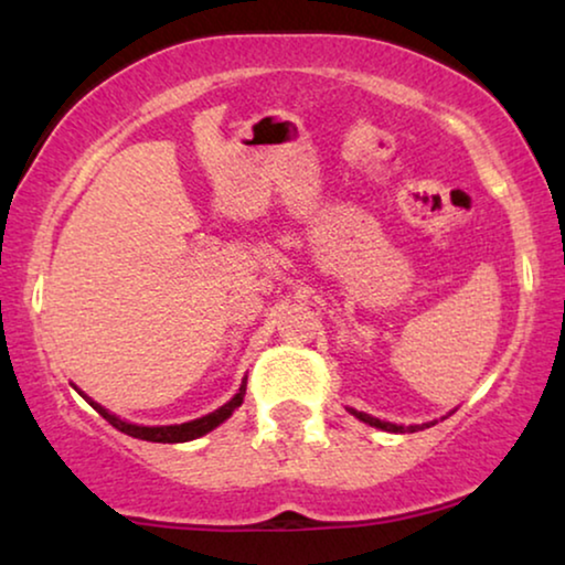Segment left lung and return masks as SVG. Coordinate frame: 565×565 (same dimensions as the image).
I'll list each match as a JSON object with an SVG mask.
<instances>
[{
  "instance_id": "left-lung-1",
  "label": "left lung",
  "mask_w": 565,
  "mask_h": 565,
  "mask_svg": "<svg viewBox=\"0 0 565 565\" xmlns=\"http://www.w3.org/2000/svg\"><path fill=\"white\" fill-rule=\"evenodd\" d=\"M352 416H358L360 422L370 424V427H377V429H385V431H416V429H424V427H431V424H422V427H398V424H391V422H381L375 419V416L370 414H362V412H354V408H350Z\"/></svg>"
}]
</instances>
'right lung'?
Segmentation results:
<instances>
[{
	"instance_id": "add662e5",
	"label": "right lung",
	"mask_w": 565,
	"mask_h": 565,
	"mask_svg": "<svg viewBox=\"0 0 565 565\" xmlns=\"http://www.w3.org/2000/svg\"><path fill=\"white\" fill-rule=\"evenodd\" d=\"M79 393H82V391H79ZM244 393H246V381L242 383V388H238V393H236L234 398L228 401V404H223L221 408H215L213 414L200 416V419H195V422L174 424V427H138V424H128V422L118 419V416L110 414V412H107V408H103L99 404H95V401L84 396V393H82V396L89 401V406L97 408V414L103 416L105 422H110L115 429L122 431V435L136 437V439H146V443H190V439L203 437V435H207V431H211V429L218 427V424L226 422L228 416L234 414L236 408L244 404Z\"/></svg>"
}]
</instances>
